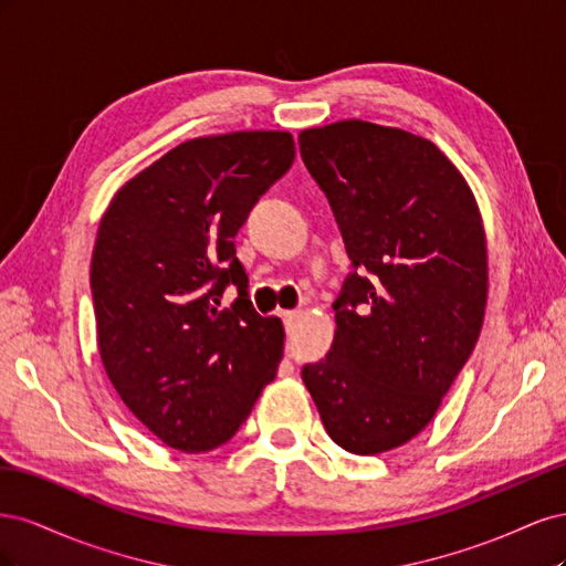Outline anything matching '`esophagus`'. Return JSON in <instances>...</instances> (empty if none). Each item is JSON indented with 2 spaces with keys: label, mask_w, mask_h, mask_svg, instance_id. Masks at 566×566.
<instances>
[{
  "label": "esophagus",
  "mask_w": 566,
  "mask_h": 566,
  "mask_svg": "<svg viewBox=\"0 0 566 566\" xmlns=\"http://www.w3.org/2000/svg\"><path fill=\"white\" fill-rule=\"evenodd\" d=\"M300 316H302V312H300V310H293V312H283V323H285V331H287V333L295 328V323L300 321Z\"/></svg>",
  "instance_id": "34e87169"
}]
</instances>
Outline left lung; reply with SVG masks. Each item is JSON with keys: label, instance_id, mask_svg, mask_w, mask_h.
Wrapping results in <instances>:
<instances>
[{"label": "left lung", "instance_id": "8db88e82", "mask_svg": "<svg viewBox=\"0 0 566 566\" xmlns=\"http://www.w3.org/2000/svg\"><path fill=\"white\" fill-rule=\"evenodd\" d=\"M300 153L354 266L333 347L302 380L337 447L378 455L424 430L482 333V214L455 165L410 132L339 119L304 129Z\"/></svg>", "mask_w": 566, "mask_h": 566}]
</instances>
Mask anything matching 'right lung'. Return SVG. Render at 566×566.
I'll return each instance as SVG.
<instances>
[{"mask_svg":"<svg viewBox=\"0 0 566 566\" xmlns=\"http://www.w3.org/2000/svg\"><path fill=\"white\" fill-rule=\"evenodd\" d=\"M295 160L290 132L198 136L129 179L92 254L98 354L119 399L169 449L212 451L276 378L283 325L260 316L233 238ZM233 282L239 297L221 307Z\"/></svg>","mask_w":566,"mask_h":566,"instance_id":"1","label":"right lung"}]
</instances>
